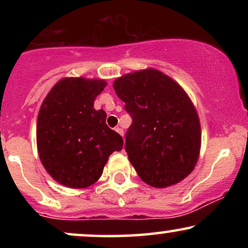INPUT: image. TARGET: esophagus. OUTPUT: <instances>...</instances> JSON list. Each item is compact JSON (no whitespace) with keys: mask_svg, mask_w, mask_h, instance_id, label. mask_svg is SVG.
Returning a JSON list of instances; mask_svg holds the SVG:
<instances>
[{"mask_svg":"<svg viewBox=\"0 0 248 248\" xmlns=\"http://www.w3.org/2000/svg\"><path fill=\"white\" fill-rule=\"evenodd\" d=\"M115 132H116V133H119V134H120V135L122 136V138H124V129H122V128H120V127L115 128Z\"/></svg>","mask_w":248,"mask_h":248,"instance_id":"34e87169","label":"esophagus"}]
</instances>
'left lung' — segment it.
<instances>
[{"label": "left lung", "mask_w": 248, "mask_h": 248, "mask_svg": "<svg viewBox=\"0 0 248 248\" xmlns=\"http://www.w3.org/2000/svg\"><path fill=\"white\" fill-rule=\"evenodd\" d=\"M113 87L133 118L124 149L142 181L161 189L187 177L197 164L202 129L183 87L156 69L127 73Z\"/></svg>", "instance_id": "left-lung-1"}]
</instances>
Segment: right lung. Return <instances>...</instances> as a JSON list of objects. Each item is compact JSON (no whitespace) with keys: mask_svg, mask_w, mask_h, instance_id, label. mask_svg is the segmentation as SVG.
Masks as SVG:
<instances>
[{"mask_svg":"<svg viewBox=\"0 0 248 248\" xmlns=\"http://www.w3.org/2000/svg\"><path fill=\"white\" fill-rule=\"evenodd\" d=\"M104 79L62 78L42 102L37 118V150L43 167L62 186L84 189L101 177L113 152L124 140L106 124V112L94 100Z\"/></svg>","mask_w":248,"mask_h":248,"instance_id":"1","label":"right lung"}]
</instances>
